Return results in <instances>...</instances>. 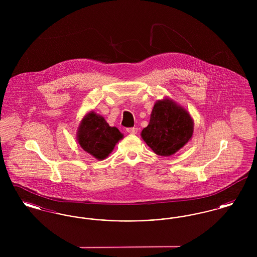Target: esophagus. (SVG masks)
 I'll list each match as a JSON object with an SVG mask.
<instances>
[{
  "instance_id": "34e87169",
  "label": "esophagus",
  "mask_w": 257,
  "mask_h": 257,
  "mask_svg": "<svg viewBox=\"0 0 257 257\" xmlns=\"http://www.w3.org/2000/svg\"><path fill=\"white\" fill-rule=\"evenodd\" d=\"M126 131L129 133V134H137L138 132V128L136 127H131V128H127Z\"/></svg>"
}]
</instances>
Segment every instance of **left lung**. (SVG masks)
<instances>
[{"mask_svg":"<svg viewBox=\"0 0 257 257\" xmlns=\"http://www.w3.org/2000/svg\"><path fill=\"white\" fill-rule=\"evenodd\" d=\"M194 121L190 113L173 100H158L142 138L157 155L171 156L191 140Z\"/></svg>","mask_w":257,"mask_h":257,"instance_id":"left-lung-1","label":"left lung"}]
</instances>
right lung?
<instances>
[{"label": "right lung", "mask_w": 257, "mask_h": 257, "mask_svg": "<svg viewBox=\"0 0 257 257\" xmlns=\"http://www.w3.org/2000/svg\"><path fill=\"white\" fill-rule=\"evenodd\" d=\"M122 138L123 135L116 127H110L103 116L94 111L86 113L77 132L79 145L97 160L108 157Z\"/></svg>", "instance_id": "add662e5"}]
</instances>
